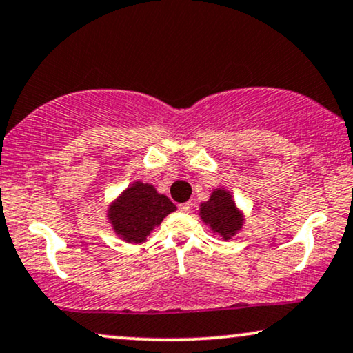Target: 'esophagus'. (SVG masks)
Returning a JSON list of instances; mask_svg holds the SVG:
<instances>
[{"instance_id": "obj_1", "label": "esophagus", "mask_w": 353, "mask_h": 353, "mask_svg": "<svg viewBox=\"0 0 353 353\" xmlns=\"http://www.w3.org/2000/svg\"><path fill=\"white\" fill-rule=\"evenodd\" d=\"M191 207H192L191 202H183V204L178 205V209H180L181 212H190Z\"/></svg>"}]
</instances>
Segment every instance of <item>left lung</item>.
<instances>
[{"label":"left lung","mask_w":353,"mask_h":353,"mask_svg":"<svg viewBox=\"0 0 353 353\" xmlns=\"http://www.w3.org/2000/svg\"><path fill=\"white\" fill-rule=\"evenodd\" d=\"M199 215L212 233L225 241L238 234L244 226L243 210L238 209L233 194L225 188H216L212 191L209 201L201 204Z\"/></svg>","instance_id":"1"}]
</instances>
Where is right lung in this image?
Here are the masks:
<instances>
[{
	"label": "right lung",
	"instance_id": "add662e5",
	"mask_svg": "<svg viewBox=\"0 0 353 353\" xmlns=\"http://www.w3.org/2000/svg\"><path fill=\"white\" fill-rule=\"evenodd\" d=\"M176 205L149 183L134 181L109 204L108 221L120 239L141 244Z\"/></svg>",
	"mask_w": 353,
	"mask_h": 353
}]
</instances>
